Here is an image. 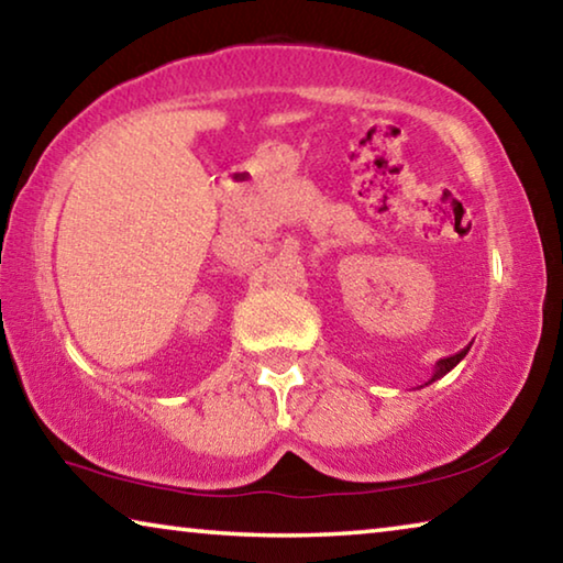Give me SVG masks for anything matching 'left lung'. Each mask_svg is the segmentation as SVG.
I'll return each instance as SVG.
<instances>
[{
  "label": "left lung",
  "instance_id": "1",
  "mask_svg": "<svg viewBox=\"0 0 563 563\" xmlns=\"http://www.w3.org/2000/svg\"><path fill=\"white\" fill-rule=\"evenodd\" d=\"M466 352H470V347H466V350H462V352H456V355H452V357H444V360H440V362H437V365H434V373H432V377L430 379H427V383L424 385H419V387H427V385H432V383H437V379H440V377H444L446 373H452V369L456 367V365H460V362L466 357Z\"/></svg>",
  "mask_w": 563,
  "mask_h": 563
}]
</instances>
